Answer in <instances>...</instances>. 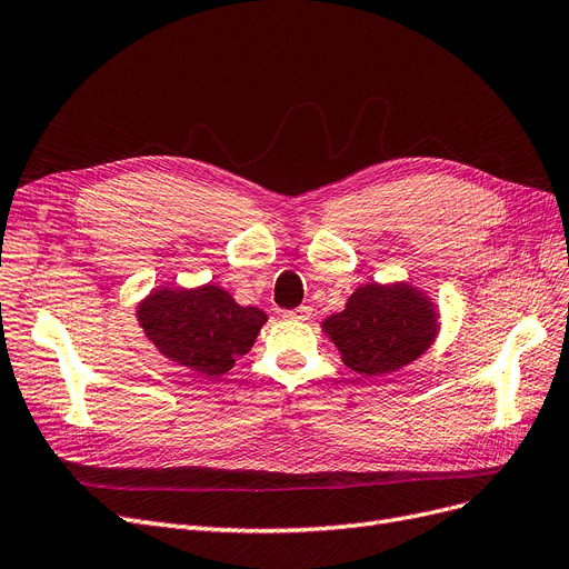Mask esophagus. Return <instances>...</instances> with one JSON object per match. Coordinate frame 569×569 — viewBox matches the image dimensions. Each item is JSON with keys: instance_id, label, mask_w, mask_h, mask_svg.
Returning a JSON list of instances; mask_svg holds the SVG:
<instances>
[{"instance_id": "1", "label": "esophagus", "mask_w": 569, "mask_h": 569, "mask_svg": "<svg viewBox=\"0 0 569 569\" xmlns=\"http://www.w3.org/2000/svg\"><path fill=\"white\" fill-rule=\"evenodd\" d=\"M310 315H312L310 306H299V308H293V310H284L287 320H293V322H306V320H310Z\"/></svg>"}]
</instances>
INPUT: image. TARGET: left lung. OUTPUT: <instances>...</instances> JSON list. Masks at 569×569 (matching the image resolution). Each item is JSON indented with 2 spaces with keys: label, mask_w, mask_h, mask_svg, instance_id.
<instances>
[{
  "label": "left lung",
  "mask_w": 569,
  "mask_h": 569,
  "mask_svg": "<svg viewBox=\"0 0 569 569\" xmlns=\"http://www.w3.org/2000/svg\"><path fill=\"white\" fill-rule=\"evenodd\" d=\"M322 329L348 369L373 378L425 355L439 333V312L413 284L371 282L357 287Z\"/></svg>",
  "instance_id": "1"
}]
</instances>
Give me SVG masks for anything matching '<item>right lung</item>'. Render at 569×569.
<instances>
[{
	"instance_id": "right-lung-1",
	"label": "right lung",
	"mask_w": 569,
	"mask_h": 569,
	"mask_svg": "<svg viewBox=\"0 0 569 569\" xmlns=\"http://www.w3.org/2000/svg\"><path fill=\"white\" fill-rule=\"evenodd\" d=\"M266 312L240 306L217 284L153 289L138 306L144 336L163 357L202 376H221L252 350Z\"/></svg>"
}]
</instances>
